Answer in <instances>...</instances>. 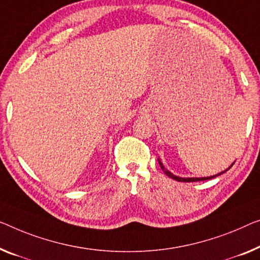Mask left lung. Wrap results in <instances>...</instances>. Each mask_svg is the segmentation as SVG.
Returning <instances> with one entry per match:
<instances>
[{
    "label": "left lung",
    "mask_w": 260,
    "mask_h": 260,
    "mask_svg": "<svg viewBox=\"0 0 260 260\" xmlns=\"http://www.w3.org/2000/svg\"><path fill=\"white\" fill-rule=\"evenodd\" d=\"M158 164H160V167H161V169H162V170H164L166 175L169 176V177H172V179L176 180V181H180V182H196V181H204V180H210V179H214V177L218 176V175H220V174H222V173H220V174H218V175L210 176V177H191V179H183V177H177V176H175V175H173L172 173L168 172V170L164 167V165H162L161 162H158ZM231 167H232V166H231Z\"/></svg>",
    "instance_id": "8db88e82"
}]
</instances>
